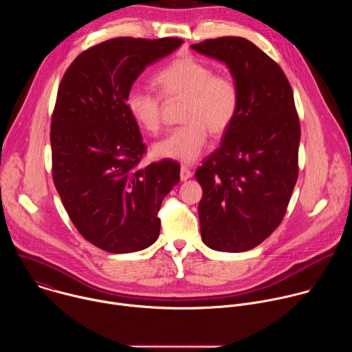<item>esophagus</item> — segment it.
Here are the masks:
<instances>
[{"instance_id": "obj_1", "label": "esophagus", "mask_w": 352, "mask_h": 352, "mask_svg": "<svg viewBox=\"0 0 352 352\" xmlns=\"http://www.w3.org/2000/svg\"><path fill=\"white\" fill-rule=\"evenodd\" d=\"M179 177H181V181H186V179H189L192 177V171L186 166H181Z\"/></svg>"}]
</instances>
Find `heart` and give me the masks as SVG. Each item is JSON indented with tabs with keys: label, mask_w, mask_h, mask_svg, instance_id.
I'll return each instance as SVG.
<instances>
[{
	"label": "heart",
	"mask_w": 352,
	"mask_h": 352,
	"mask_svg": "<svg viewBox=\"0 0 352 352\" xmlns=\"http://www.w3.org/2000/svg\"><path fill=\"white\" fill-rule=\"evenodd\" d=\"M163 98H184L181 121L166 138L155 143L153 155L181 163L195 162L208 142V129L223 135L236 118L241 91L230 74L214 69L193 56L181 57L155 76ZM126 110L144 131L156 133L162 125L163 102L159 94L133 87L126 94Z\"/></svg>",
	"instance_id": "heart-1"
}]
</instances>
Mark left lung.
I'll list each match as a JSON object with an SVG mask.
<instances>
[{
    "label": "left lung",
    "mask_w": 352,
    "mask_h": 352,
    "mask_svg": "<svg viewBox=\"0 0 352 352\" xmlns=\"http://www.w3.org/2000/svg\"><path fill=\"white\" fill-rule=\"evenodd\" d=\"M227 64L241 91L235 121L195 177L204 242L221 252L262 243L283 221L298 179L299 117L291 85L266 53L243 37L192 44Z\"/></svg>",
    "instance_id": "obj_1"
}]
</instances>
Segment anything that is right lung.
<instances>
[{
    "label": "right lung",
    "mask_w": 352,
    "mask_h": 352,
    "mask_svg": "<svg viewBox=\"0 0 352 352\" xmlns=\"http://www.w3.org/2000/svg\"><path fill=\"white\" fill-rule=\"evenodd\" d=\"M182 38L116 37L80 53L65 71L52 117L53 179L80 235L111 254L152 245L159 210L179 182V164L140 166L146 144L126 110V94L143 69Z\"/></svg>",
    "instance_id": "1"
}]
</instances>
